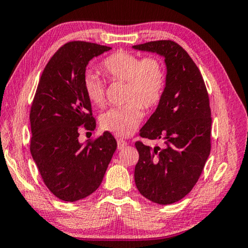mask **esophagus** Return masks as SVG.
<instances>
[{"mask_svg":"<svg viewBox=\"0 0 248 248\" xmlns=\"http://www.w3.org/2000/svg\"><path fill=\"white\" fill-rule=\"evenodd\" d=\"M126 145H127V142L125 141V140H117V149L122 150V149L124 148V147H126Z\"/></svg>","mask_w":248,"mask_h":248,"instance_id":"34e87169","label":"esophagus"}]
</instances>
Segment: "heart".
<instances>
[{
	"instance_id": "heart-1",
	"label": "heart",
	"mask_w": 248,
	"mask_h": 248,
	"mask_svg": "<svg viewBox=\"0 0 248 248\" xmlns=\"http://www.w3.org/2000/svg\"><path fill=\"white\" fill-rule=\"evenodd\" d=\"M100 68L108 80L125 82L124 102L101 115V126L119 137H128L136 131L144 116L142 108L157 107L167 85L166 69L155 56L140 58L126 51H116L104 59ZM87 99L97 107L106 103V89L100 78L87 73L82 79Z\"/></svg>"
}]
</instances>
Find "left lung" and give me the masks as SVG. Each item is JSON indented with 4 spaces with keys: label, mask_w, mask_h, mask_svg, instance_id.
<instances>
[{
    "label": "left lung",
    "mask_w": 248,
    "mask_h": 248,
    "mask_svg": "<svg viewBox=\"0 0 248 248\" xmlns=\"http://www.w3.org/2000/svg\"><path fill=\"white\" fill-rule=\"evenodd\" d=\"M133 47L163 56L167 65L163 97L140 134L161 140L164 147L151 148L136 141L140 160L134 176L142 196L170 205L193 189L210 155L209 95L201 71L176 42L158 40Z\"/></svg>",
    "instance_id": "obj_1"
}]
</instances>
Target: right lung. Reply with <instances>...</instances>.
I'll use <instances>...</instances> for the list:
<instances>
[{
	"mask_svg": "<svg viewBox=\"0 0 248 248\" xmlns=\"http://www.w3.org/2000/svg\"><path fill=\"white\" fill-rule=\"evenodd\" d=\"M111 47L71 41L55 52L43 69L30 110V153L50 192L64 202L93 194L116 149L111 133L80 144L81 126L95 128L82 79L89 61Z\"/></svg>",
	"mask_w": 248,
	"mask_h": 248,
	"instance_id": "add662e5",
	"label": "right lung"
}]
</instances>
